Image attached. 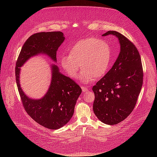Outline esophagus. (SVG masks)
I'll return each instance as SVG.
<instances>
[{
    "mask_svg": "<svg viewBox=\"0 0 157 157\" xmlns=\"http://www.w3.org/2000/svg\"><path fill=\"white\" fill-rule=\"evenodd\" d=\"M81 88L83 92H86L88 91V89L86 86H81Z\"/></svg>",
    "mask_w": 157,
    "mask_h": 157,
    "instance_id": "obj_1",
    "label": "esophagus"
}]
</instances>
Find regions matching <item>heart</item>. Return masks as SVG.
I'll return each instance as SVG.
<instances>
[{
	"instance_id": "heart-1",
	"label": "heart",
	"mask_w": 157,
	"mask_h": 157,
	"mask_svg": "<svg viewBox=\"0 0 157 157\" xmlns=\"http://www.w3.org/2000/svg\"><path fill=\"white\" fill-rule=\"evenodd\" d=\"M111 59V50L107 42L94 37L80 39L72 45L69 55L61 56L60 64L70 78L77 77L78 71L80 79L90 82L102 78L108 71Z\"/></svg>"
}]
</instances>
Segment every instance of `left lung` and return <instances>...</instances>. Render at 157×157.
I'll use <instances>...</instances> for the list:
<instances>
[{"mask_svg":"<svg viewBox=\"0 0 157 157\" xmlns=\"http://www.w3.org/2000/svg\"><path fill=\"white\" fill-rule=\"evenodd\" d=\"M119 40L121 52L112 68L92 88L93 110L99 121L109 125L124 121L134 110L143 84L141 59L136 46L121 33L109 31Z\"/></svg>","mask_w":157,"mask_h":157,"instance_id":"1","label":"left lung"}]
</instances>
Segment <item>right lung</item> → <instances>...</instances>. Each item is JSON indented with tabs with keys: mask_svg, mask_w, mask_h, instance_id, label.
I'll use <instances>...</instances> for the list:
<instances>
[{
	"mask_svg": "<svg viewBox=\"0 0 157 157\" xmlns=\"http://www.w3.org/2000/svg\"><path fill=\"white\" fill-rule=\"evenodd\" d=\"M61 31L37 33L28 38L16 61V80L25 111L38 124L51 130L63 126L72 117L76 102L82 90L73 80L61 74L56 65H52V81L48 91L40 99H32L23 93L20 84V67L31 57L47 54L56 61V52L64 41Z\"/></svg>",
	"mask_w": 157,
	"mask_h": 157,
	"instance_id": "obj_1",
	"label": "right lung"
}]
</instances>
